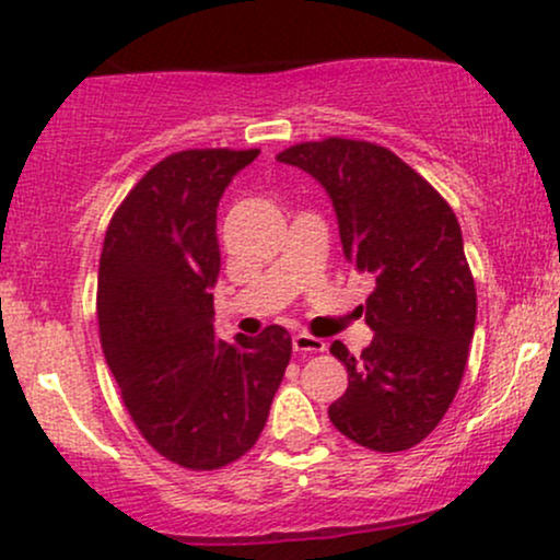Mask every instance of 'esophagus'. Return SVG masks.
I'll use <instances>...</instances> for the list:
<instances>
[{
    "label": "esophagus",
    "instance_id": "1",
    "mask_svg": "<svg viewBox=\"0 0 560 560\" xmlns=\"http://www.w3.org/2000/svg\"><path fill=\"white\" fill-rule=\"evenodd\" d=\"M292 349L298 354H318V352H326V341L318 339V336L298 334L292 336Z\"/></svg>",
    "mask_w": 560,
    "mask_h": 560
}]
</instances>
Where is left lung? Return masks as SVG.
I'll return each instance as SVG.
<instances>
[{"label":"left lung","instance_id":"obj_1","mask_svg":"<svg viewBox=\"0 0 560 560\" xmlns=\"http://www.w3.org/2000/svg\"><path fill=\"white\" fill-rule=\"evenodd\" d=\"M276 159L326 187L347 260L375 276L365 302L373 345L360 357L331 345L349 386L328 417L365 448H412L448 412L475 334L477 292L456 213L412 166L368 140L326 138Z\"/></svg>","mask_w":560,"mask_h":560}]
</instances>
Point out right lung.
<instances>
[{"label":"right lung","instance_id":"add662e5","mask_svg":"<svg viewBox=\"0 0 560 560\" xmlns=\"http://www.w3.org/2000/svg\"><path fill=\"white\" fill-rule=\"evenodd\" d=\"M258 148H192L127 192L98 262V334L140 435L185 469H221L258 441L292 357L287 328L213 336L215 208Z\"/></svg>","mask_w":560,"mask_h":560}]
</instances>
